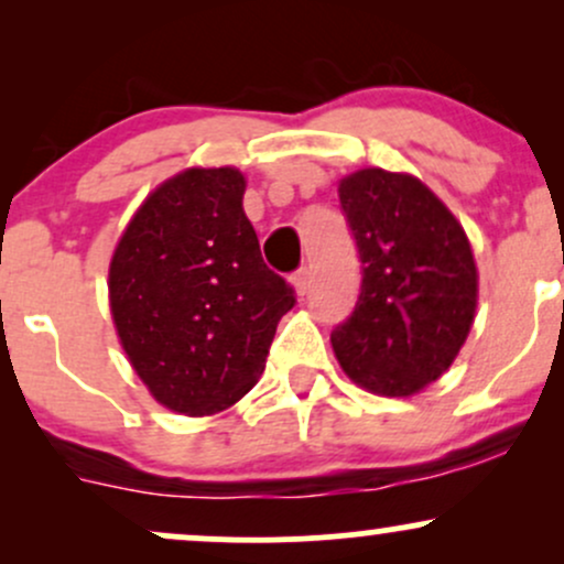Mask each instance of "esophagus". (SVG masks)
<instances>
[{
    "label": "esophagus",
    "instance_id": "34e87169",
    "mask_svg": "<svg viewBox=\"0 0 564 564\" xmlns=\"http://www.w3.org/2000/svg\"><path fill=\"white\" fill-rule=\"evenodd\" d=\"M310 283H313V273H310V268H300L294 273V289L296 294L304 296L310 291Z\"/></svg>",
    "mask_w": 564,
    "mask_h": 564
}]
</instances>
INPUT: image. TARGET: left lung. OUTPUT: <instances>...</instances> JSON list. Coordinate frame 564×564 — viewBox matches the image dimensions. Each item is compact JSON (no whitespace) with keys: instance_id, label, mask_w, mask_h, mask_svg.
Segmentation results:
<instances>
[{"instance_id":"obj_1","label":"left lung","mask_w":564,"mask_h":564,"mask_svg":"<svg viewBox=\"0 0 564 564\" xmlns=\"http://www.w3.org/2000/svg\"><path fill=\"white\" fill-rule=\"evenodd\" d=\"M339 204L364 281L355 310L332 334L336 360L368 392L408 398L448 371L475 321L467 232L411 174H349Z\"/></svg>"}]
</instances>
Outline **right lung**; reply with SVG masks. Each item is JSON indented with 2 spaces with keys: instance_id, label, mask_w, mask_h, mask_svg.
Wrapping results in <instances>:
<instances>
[{
  "instance_id": "1",
  "label": "right lung",
  "mask_w": 564,
  "mask_h": 564,
  "mask_svg": "<svg viewBox=\"0 0 564 564\" xmlns=\"http://www.w3.org/2000/svg\"><path fill=\"white\" fill-rule=\"evenodd\" d=\"M243 174L185 170L127 225L108 270L121 347L161 405L225 411L257 384L294 289L262 260Z\"/></svg>"
}]
</instances>
